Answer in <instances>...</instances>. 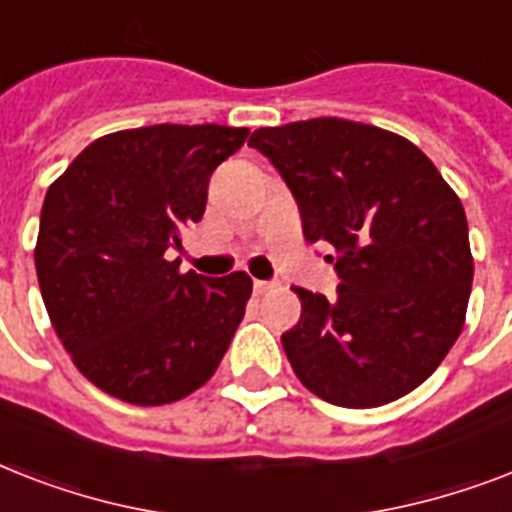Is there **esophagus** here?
I'll return each mask as SVG.
<instances>
[{"label":"esophagus","instance_id":"obj_1","mask_svg":"<svg viewBox=\"0 0 512 512\" xmlns=\"http://www.w3.org/2000/svg\"><path fill=\"white\" fill-rule=\"evenodd\" d=\"M273 287H276L273 281H260V279H255V292H257V295H265V292H271Z\"/></svg>","mask_w":512,"mask_h":512}]
</instances>
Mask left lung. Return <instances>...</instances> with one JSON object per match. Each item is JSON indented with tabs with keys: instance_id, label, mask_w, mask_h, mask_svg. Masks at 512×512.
I'll return each instance as SVG.
<instances>
[{
	"instance_id": "1",
	"label": "left lung",
	"mask_w": 512,
	"mask_h": 512,
	"mask_svg": "<svg viewBox=\"0 0 512 512\" xmlns=\"http://www.w3.org/2000/svg\"><path fill=\"white\" fill-rule=\"evenodd\" d=\"M249 146L289 185L305 239L335 249L337 297L295 289L303 313L281 335L300 382L348 409L406 396L465 324L473 255L457 193L414 143L372 124L260 127Z\"/></svg>"
}]
</instances>
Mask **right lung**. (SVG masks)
<instances>
[{"instance_id": "1", "label": "right lung", "mask_w": 512, "mask_h": 512, "mask_svg": "<svg viewBox=\"0 0 512 512\" xmlns=\"http://www.w3.org/2000/svg\"><path fill=\"white\" fill-rule=\"evenodd\" d=\"M247 127L154 124L103 135L47 188L34 263L76 369L135 406L180 401L215 374L252 295L244 271L180 273L217 164Z\"/></svg>"}]
</instances>
